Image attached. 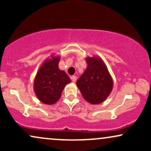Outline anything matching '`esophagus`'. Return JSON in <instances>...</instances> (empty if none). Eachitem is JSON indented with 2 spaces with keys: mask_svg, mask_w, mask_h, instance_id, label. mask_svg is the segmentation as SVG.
Listing matches in <instances>:
<instances>
[{
  "mask_svg": "<svg viewBox=\"0 0 151 151\" xmlns=\"http://www.w3.org/2000/svg\"><path fill=\"white\" fill-rule=\"evenodd\" d=\"M71 79H72V82H76V81H77V77L76 76H72L71 77Z\"/></svg>",
  "mask_w": 151,
  "mask_h": 151,
  "instance_id": "esophagus-1",
  "label": "esophagus"
}]
</instances>
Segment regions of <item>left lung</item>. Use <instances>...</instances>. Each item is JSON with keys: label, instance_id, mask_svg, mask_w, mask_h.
Instances as JSON below:
<instances>
[{"label": "left lung", "instance_id": "obj_1", "mask_svg": "<svg viewBox=\"0 0 151 151\" xmlns=\"http://www.w3.org/2000/svg\"><path fill=\"white\" fill-rule=\"evenodd\" d=\"M86 62L87 67L76 84L86 101L91 104H99L111 92L113 79L99 57H86Z\"/></svg>", "mask_w": 151, "mask_h": 151}]
</instances>
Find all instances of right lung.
<instances>
[{"label":"right lung","mask_w":151,"mask_h":151,"mask_svg":"<svg viewBox=\"0 0 151 151\" xmlns=\"http://www.w3.org/2000/svg\"><path fill=\"white\" fill-rule=\"evenodd\" d=\"M60 60V56L52 55L42 64L34 79L35 93L45 104L56 103L61 97L64 88L71 82L65 71L59 69Z\"/></svg>","instance_id":"1"}]
</instances>
